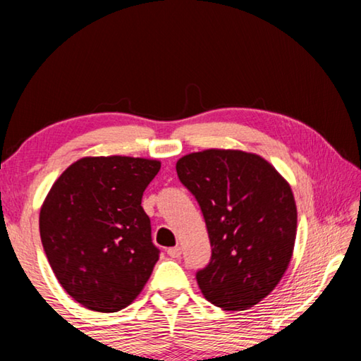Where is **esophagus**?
I'll use <instances>...</instances> for the list:
<instances>
[{"label": "esophagus", "instance_id": "obj_1", "mask_svg": "<svg viewBox=\"0 0 361 361\" xmlns=\"http://www.w3.org/2000/svg\"><path fill=\"white\" fill-rule=\"evenodd\" d=\"M167 255L170 256V258H180L181 256V248L180 247H172L167 250Z\"/></svg>", "mask_w": 361, "mask_h": 361}]
</instances>
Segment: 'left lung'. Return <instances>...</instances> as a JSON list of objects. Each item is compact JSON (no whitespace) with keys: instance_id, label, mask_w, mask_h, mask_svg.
I'll return each instance as SVG.
<instances>
[{"instance_id":"left-lung-1","label":"left lung","mask_w":361,"mask_h":361,"mask_svg":"<svg viewBox=\"0 0 361 361\" xmlns=\"http://www.w3.org/2000/svg\"><path fill=\"white\" fill-rule=\"evenodd\" d=\"M197 199L212 258L195 274L207 301L245 310L279 285L296 240L295 195L266 159L239 149H205L176 162Z\"/></svg>"}]
</instances>
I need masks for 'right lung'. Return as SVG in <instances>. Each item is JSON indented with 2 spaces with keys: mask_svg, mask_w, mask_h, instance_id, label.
Wrapping results in <instances>:
<instances>
[{
  "mask_svg": "<svg viewBox=\"0 0 361 361\" xmlns=\"http://www.w3.org/2000/svg\"><path fill=\"white\" fill-rule=\"evenodd\" d=\"M156 159L82 157L54 183L39 212L49 264L63 290L95 312H118L151 277L159 250L142 207Z\"/></svg>",
  "mask_w": 361,
  "mask_h": 361,
  "instance_id": "1",
  "label": "right lung"
}]
</instances>
